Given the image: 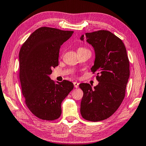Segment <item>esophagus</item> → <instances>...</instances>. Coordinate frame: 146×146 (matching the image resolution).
Here are the masks:
<instances>
[{
    "label": "esophagus",
    "mask_w": 146,
    "mask_h": 146,
    "mask_svg": "<svg viewBox=\"0 0 146 146\" xmlns=\"http://www.w3.org/2000/svg\"><path fill=\"white\" fill-rule=\"evenodd\" d=\"M73 84H74V86L76 88H78V86H79V83L78 82H74Z\"/></svg>",
    "instance_id": "34e87169"
}]
</instances>
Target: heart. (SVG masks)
Returning <instances> with one entry per match:
<instances>
[{
  "label": "heart",
  "instance_id": "1",
  "mask_svg": "<svg viewBox=\"0 0 146 146\" xmlns=\"http://www.w3.org/2000/svg\"><path fill=\"white\" fill-rule=\"evenodd\" d=\"M81 48H78V49H81Z\"/></svg>",
  "mask_w": 146,
  "mask_h": 146
}]
</instances>
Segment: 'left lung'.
<instances>
[{"instance_id":"8db88e82","label":"left lung","mask_w":146,"mask_h":146,"mask_svg":"<svg viewBox=\"0 0 146 146\" xmlns=\"http://www.w3.org/2000/svg\"><path fill=\"white\" fill-rule=\"evenodd\" d=\"M92 45L95 60L91 72H97L98 85L92 89L88 83H81L83 91L80 113L84 119L100 121L113 115L125 96L129 78V62L123 41L108 30L85 33ZM84 40V35L80 38Z\"/></svg>"}]
</instances>
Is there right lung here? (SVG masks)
<instances>
[{
    "label": "right lung",
    "instance_id": "add662e5",
    "mask_svg": "<svg viewBox=\"0 0 146 146\" xmlns=\"http://www.w3.org/2000/svg\"><path fill=\"white\" fill-rule=\"evenodd\" d=\"M43 27L36 29L23 44L19 53V77L25 102L30 111L43 120L53 121L62 114L63 100L73 89L69 81L55 83L49 76L58 65L61 45L73 35Z\"/></svg>",
    "mask_w": 146,
    "mask_h": 146
}]
</instances>
